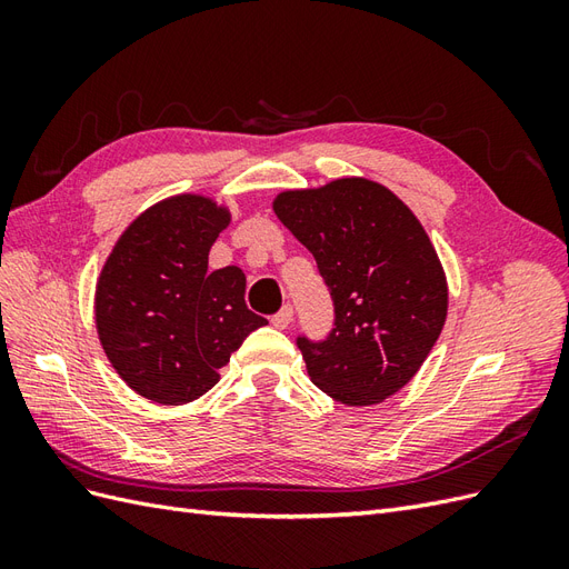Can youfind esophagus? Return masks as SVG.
<instances>
[{"label":"esophagus","mask_w":569,"mask_h":569,"mask_svg":"<svg viewBox=\"0 0 569 569\" xmlns=\"http://www.w3.org/2000/svg\"><path fill=\"white\" fill-rule=\"evenodd\" d=\"M291 320H295V308H291L289 303H284L280 311L270 318V322L278 327V330H284V327H289Z\"/></svg>","instance_id":"esophagus-1"}]
</instances>
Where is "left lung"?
Listing matches in <instances>:
<instances>
[{
    "label": "left lung",
    "mask_w": 569,
    "mask_h": 569,
    "mask_svg": "<svg viewBox=\"0 0 569 569\" xmlns=\"http://www.w3.org/2000/svg\"><path fill=\"white\" fill-rule=\"evenodd\" d=\"M274 213L313 253L335 306L325 339L297 337L308 375L341 403H380L441 335L449 291L432 242L399 197L363 178L284 192Z\"/></svg>",
    "instance_id": "1"
}]
</instances>
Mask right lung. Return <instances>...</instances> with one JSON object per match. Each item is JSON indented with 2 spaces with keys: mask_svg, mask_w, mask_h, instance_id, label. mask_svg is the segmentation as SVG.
I'll list each match as a JSON object with an SVG mask.
<instances>
[{
  "mask_svg": "<svg viewBox=\"0 0 569 569\" xmlns=\"http://www.w3.org/2000/svg\"><path fill=\"white\" fill-rule=\"evenodd\" d=\"M228 211L203 197L151 206L120 234L97 282L101 347L126 385L149 401L199 399L242 341L268 325L244 301V272H209Z\"/></svg>",
  "mask_w": 569,
  "mask_h": 569,
  "instance_id": "add662e5",
  "label": "right lung"
}]
</instances>
